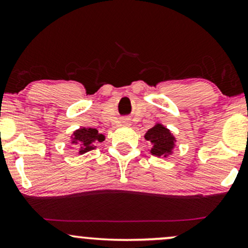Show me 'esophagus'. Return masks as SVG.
Returning <instances> with one entry per match:
<instances>
[{
	"mask_svg": "<svg viewBox=\"0 0 248 248\" xmlns=\"http://www.w3.org/2000/svg\"><path fill=\"white\" fill-rule=\"evenodd\" d=\"M128 122H129L128 121V119H122V124H128Z\"/></svg>",
	"mask_w": 248,
	"mask_h": 248,
	"instance_id": "obj_1",
	"label": "esophagus"
}]
</instances>
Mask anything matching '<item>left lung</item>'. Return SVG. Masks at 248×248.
Wrapping results in <instances>:
<instances>
[{"instance_id": "1", "label": "left lung", "mask_w": 248, "mask_h": 248, "mask_svg": "<svg viewBox=\"0 0 248 248\" xmlns=\"http://www.w3.org/2000/svg\"><path fill=\"white\" fill-rule=\"evenodd\" d=\"M144 139L151 143L150 153L155 156L167 158L173 153L174 147L176 146V139L171 131L166 128L164 124H155L151 129H149L144 135Z\"/></svg>"}]
</instances>
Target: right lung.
Segmentation results:
<instances>
[{
	"mask_svg": "<svg viewBox=\"0 0 248 248\" xmlns=\"http://www.w3.org/2000/svg\"><path fill=\"white\" fill-rule=\"evenodd\" d=\"M71 143L79 147V153H83L92 151L96 149V144L101 143L105 140L103 134H99L98 130L95 128H80L72 134Z\"/></svg>",
	"mask_w": 248,
	"mask_h": 248,
	"instance_id": "obj_1",
	"label": "right lung"
}]
</instances>
